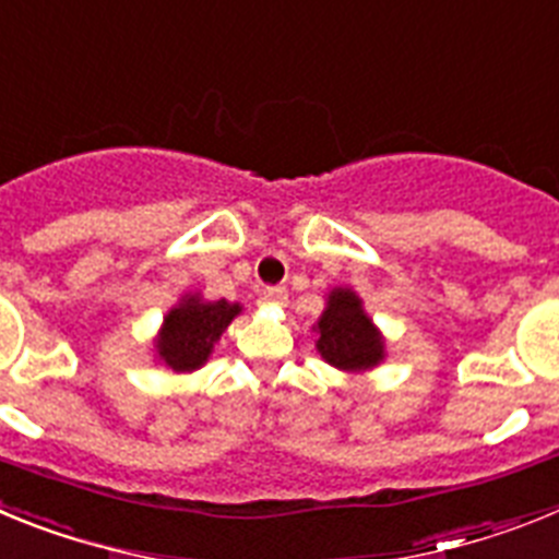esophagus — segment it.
<instances>
[{
  "label": "esophagus",
  "instance_id": "obj_1",
  "mask_svg": "<svg viewBox=\"0 0 559 559\" xmlns=\"http://www.w3.org/2000/svg\"><path fill=\"white\" fill-rule=\"evenodd\" d=\"M263 299L269 305H276V308H283V305H288V288H265L263 290Z\"/></svg>",
  "mask_w": 559,
  "mask_h": 559
}]
</instances>
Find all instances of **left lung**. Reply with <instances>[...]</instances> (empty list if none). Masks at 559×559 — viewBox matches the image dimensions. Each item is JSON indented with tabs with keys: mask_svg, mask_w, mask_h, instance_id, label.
Returning a JSON list of instances; mask_svg holds the SVG:
<instances>
[{
	"mask_svg": "<svg viewBox=\"0 0 559 559\" xmlns=\"http://www.w3.org/2000/svg\"><path fill=\"white\" fill-rule=\"evenodd\" d=\"M313 333L316 353L322 355L324 364L341 372H369L386 358V338L364 308V299L347 285L330 290Z\"/></svg>",
	"mask_w": 559,
	"mask_h": 559,
	"instance_id": "obj_1",
	"label": "left lung"
}]
</instances>
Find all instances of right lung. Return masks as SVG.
<instances>
[{
    "instance_id": "add662e5",
    "label": "right lung",
    "mask_w": 559,
    "mask_h": 559,
    "mask_svg": "<svg viewBox=\"0 0 559 559\" xmlns=\"http://www.w3.org/2000/svg\"><path fill=\"white\" fill-rule=\"evenodd\" d=\"M240 313V302H210L201 294H185L162 319L159 333L153 338V358L176 374L195 372L210 360L224 330Z\"/></svg>"
}]
</instances>
